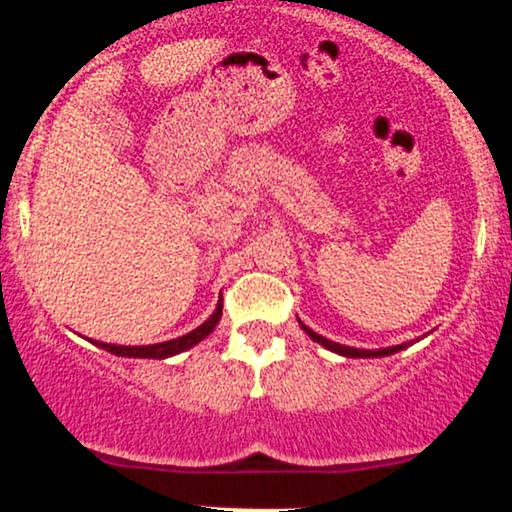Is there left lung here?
Listing matches in <instances>:
<instances>
[{
  "instance_id": "8db88e82",
  "label": "left lung",
  "mask_w": 512,
  "mask_h": 512,
  "mask_svg": "<svg viewBox=\"0 0 512 512\" xmlns=\"http://www.w3.org/2000/svg\"><path fill=\"white\" fill-rule=\"evenodd\" d=\"M299 325H302V330L313 339V342H318L320 346H325L327 351H335V353H339V356H346V358H384V356H391V353H398V351H403V349H407V346H410V342H407V344L388 346V349H377V351H370V349H353V346H344V344L330 342V339L316 335V332L309 330V327H306V325L302 323V320H299Z\"/></svg>"
}]
</instances>
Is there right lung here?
<instances>
[{
	"mask_svg": "<svg viewBox=\"0 0 512 512\" xmlns=\"http://www.w3.org/2000/svg\"><path fill=\"white\" fill-rule=\"evenodd\" d=\"M220 316H222V299L217 302V309L213 311V316H210L206 323L196 327V330L187 332V335L177 337V339H170V342H161V344H149V346H117V344H105V342H93L95 346H100V349H105L109 353H114V356H124V358H170L175 356V353H182L187 349H192L201 342V339H206L210 332L215 330V325L220 323Z\"/></svg>",
	"mask_w": 512,
	"mask_h": 512,
	"instance_id": "right-lung-1",
	"label": "right lung"
}]
</instances>
